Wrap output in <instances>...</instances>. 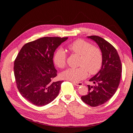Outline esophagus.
Here are the masks:
<instances>
[{
	"label": "esophagus",
	"instance_id": "obj_1",
	"mask_svg": "<svg viewBox=\"0 0 133 133\" xmlns=\"http://www.w3.org/2000/svg\"><path fill=\"white\" fill-rule=\"evenodd\" d=\"M72 83L77 86H81L83 85V83L82 82H72Z\"/></svg>",
	"mask_w": 133,
	"mask_h": 133
}]
</instances>
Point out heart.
I'll return each mask as SVG.
<instances>
[{
	"mask_svg": "<svg viewBox=\"0 0 133 133\" xmlns=\"http://www.w3.org/2000/svg\"><path fill=\"white\" fill-rule=\"evenodd\" d=\"M70 52L79 56L77 68H70L62 73L65 79L78 82L86 78L89 74H95L99 71L103 63V54L99 48L92 46L89 42L77 39L68 46ZM67 55L64 51L58 49L54 54L53 61L59 68H63L66 64Z\"/></svg>",
	"mask_w": 133,
	"mask_h": 133,
	"instance_id": "1",
	"label": "heart"
}]
</instances>
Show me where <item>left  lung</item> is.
Here are the masks:
<instances>
[{"mask_svg": "<svg viewBox=\"0 0 133 133\" xmlns=\"http://www.w3.org/2000/svg\"><path fill=\"white\" fill-rule=\"evenodd\" d=\"M99 47L103 54L101 69L89 80L95 85L88 86L89 92L81 97L84 103L91 107L100 106L109 101L116 92L122 72V64L115 47L98 36H88Z\"/></svg>", "mask_w": 133, "mask_h": 133, "instance_id": "8db88e82", "label": "left lung"}]
</instances>
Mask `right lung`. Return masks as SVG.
Segmentation results:
<instances>
[{
	"label": "right lung",
	"mask_w": 133,
	"mask_h": 133,
	"mask_svg": "<svg viewBox=\"0 0 133 133\" xmlns=\"http://www.w3.org/2000/svg\"><path fill=\"white\" fill-rule=\"evenodd\" d=\"M68 37H43L25 44L14 61V75L21 94L35 106H44L58 95L63 81L53 82L57 70L55 50Z\"/></svg>",
	"instance_id": "1"
}]
</instances>
